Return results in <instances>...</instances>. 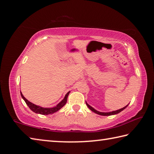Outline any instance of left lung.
Wrapping results in <instances>:
<instances>
[{"instance_id": "left-lung-1", "label": "left lung", "mask_w": 154, "mask_h": 154, "mask_svg": "<svg viewBox=\"0 0 154 154\" xmlns=\"http://www.w3.org/2000/svg\"><path fill=\"white\" fill-rule=\"evenodd\" d=\"M85 103H86V105H87V106H88V108H89L91 111H93L94 113H96V114H98V115H100V116H112V115L118 114V113H120V112H121L122 111H123L124 109H126V108L127 107V106H128V105H127L126 106H124V107L122 108V109H118V110L113 111H111V112H108V113H105V112H100V111H96V109H94L93 107H92V106H91L90 105H88V104L86 102H85Z\"/></svg>"}]
</instances>
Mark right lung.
Listing matches in <instances>:
<instances>
[{"label": "right lung", "instance_id": "obj_1", "mask_svg": "<svg viewBox=\"0 0 154 154\" xmlns=\"http://www.w3.org/2000/svg\"><path fill=\"white\" fill-rule=\"evenodd\" d=\"M20 93L22 98L24 99L26 103V105L28 106V107H29L33 112H35L36 113L41 114V115H49V114H52V113H56V112L60 110L62 106H64L65 105V104H66L67 102L68 96H69L70 92H67L66 94L65 95L64 99L61 101L60 103H59L56 106H54V107H51V108H43V107H41L40 106L36 105L35 104L30 103V101H28L27 99L23 96L22 92H20Z\"/></svg>", "mask_w": 154, "mask_h": 154}]
</instances>
